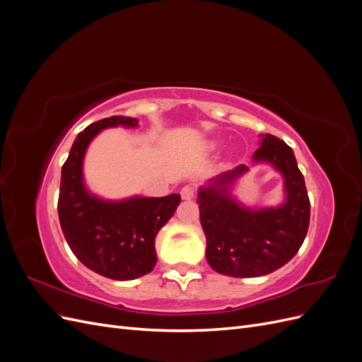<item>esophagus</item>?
Masks as SVG:
<instances>
[{
  "label": "esophagus",
  "mask_w": 362,
  "mask_h": 362,
  "mask_svg": "<svg viewBox=\"0 0 362 362\" xmlns=\"http://www.w3.org/2000/svg\"><path fill=\"white\" fill-rule=\"evenodd\" d=\"M194 196V187L193 185H184V187L181 189V198L184 199V201H189V199H192Z\"/></svg>",
  "instance_id": "esophagus-1"
}]
</instances>
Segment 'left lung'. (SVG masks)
Listing matches in <instances>:
<instances>
[{
    "label": "left lung",
    "mask_w": 362,
    "mask_h": 362,
    "mask_svg": "<svg viewBox=\"0 0 362 362\" xmlns=\"http://www.w3.org/2000/svg\"><path fill=\"white\" fill-rule=\"evenodd\" d=\"M252 158L272 164L282 175L286 201L279 206L252 210L233 198L231 185L249 170L245 164L218 175L198 192L208 264L233 278L262 276L287 264L310 226V198L293 149L264 134Z\"/></svg>",
    "instance_id": "obj_1"
}]
</instances>
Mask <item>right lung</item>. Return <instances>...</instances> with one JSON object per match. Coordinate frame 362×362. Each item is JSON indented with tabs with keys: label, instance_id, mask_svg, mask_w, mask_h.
Here are the masks:
<instances>
[{
	"label": "right lung",
	"instance_id": "obj_1",
	"mask_svg": "<svg viewBox=\"0 0 362 362\" xmlns=\"http://www.w3.org/2000/svg\"><path fill=\"white\" fill-rule=\"evenodd\" d=\"M137 125L136 117L125 116L90 124L76 136L62 168L57 208L64 238L87 269L115 281L136 279L154 269L156 237L181 202L177 193L105 201L86 189L83 160L95 136L105 128Z\"/></svg>",
	"mask_w": 362,
	"mask_h": 362
}]
</instances>
